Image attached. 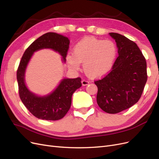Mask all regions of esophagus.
I'll return each mask as SVG.
<instances>
[{
  "label": "esophagus",
  "instance_id": "1",
  "mask_svg": "<svg viewBox=\"0 0 159 159\" xmlns=\"http://www.w3.org/2000/svg\"><path fill=\"white\" fill-rule=\"evenodd\" d=\"M81 84H82L83 86H85L89 84V82L87 81V80H83L82 81H81Z\"/></svg>",
  "mask_w": 159,
  "mask_h": 159
}]
</instances>
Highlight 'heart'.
I'll list each match as a JSON object with an SVG mask.
<instances>
[{
  "instance_id": "heart-1",
  "label": "heart",
  "mask_w": 159,
  "mask_h": 159,
  "mask_svg": "<svg viewBox=\"0 0 159 159\" xmlns=\"http://www.w3.org/2000/svg\"><path fill=\"white\" fill-rule=\"evenodd\" d=\"M116 56V47L112 42L86 37L74 46L73 54L66 56V61L70 68L75 71L84 63L85 74L90 78L97 79L108 73Z\"/></svg>"
}]
</instances>
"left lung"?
I'll list each match as a JSON object with an SVG mask.
<instances>
[{
	"instance_id": "1",
	"label": "left lung",
	"mask_w": 159,
	"mask_h": 159,
	"mask_svg": "<svg viewBox=\"0 0 159 159\" xmlns=\"http://www.w3.org/2000/svg\"><path fill=\"white\" fill-rule=\"evenodd\" d=\"M109 34L116 42L119 56L110 73L95 84L99 107L114 114L131 107L140 99L147 80V62L134 42L117 33Z\"/></svg>"
}]
</instances>
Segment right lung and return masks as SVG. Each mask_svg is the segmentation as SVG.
I'll return each instance as SVG.
<instances>
[{
    "label": "right lung",
    "mask_w": 159,
    "mask_h": 159,
    "mask_svg": "<svg viewBox=\"0 0 159 159\" xmlns=\"http://www.w3.org/2000/svg\"><path fill=\"white\" fill-rule=\"evenodd\" d=\"M70 40L68 37L56 32H48L33 42L24 53L17 70V81L20 99L28 111L36 117L48 121L63 118L71 103L72 95L81 86V78L62 79L51 93L38 95L28 88L25 73L34 53L42 49H51L61 56L66 62Z\"/></svg>",
    "instance_id": "add662e5"
}]
</instances>
